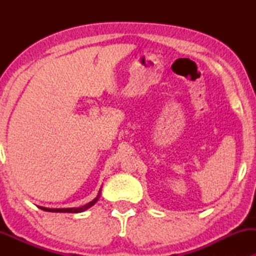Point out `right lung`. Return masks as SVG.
I'll list each match as a JSON object with an SVG mask.
<instances>
[{
  "label": "right lung",
  "instance_id": "right-lung-1",
  "mask_svg": "<svg viewBox=\"0 0 256 256\" xmlns=\"http://www.w3.org/2000/svg\"><path fill=\"white\" fill-rule=\"evenodd\" d=\"M99 197H100V192H99V194H98V197L96 198V199H93L92 202H90L88 204H86V205H84V206H82V208H42V210H44V211H48V212H62V213H79V212H84L85 211V210H87V208H90V206H93L94 204H96V202H98V199H99Z\"/></svg>",
  "mask_w": 256,
  "mask_h": 256
}]
</instances>
